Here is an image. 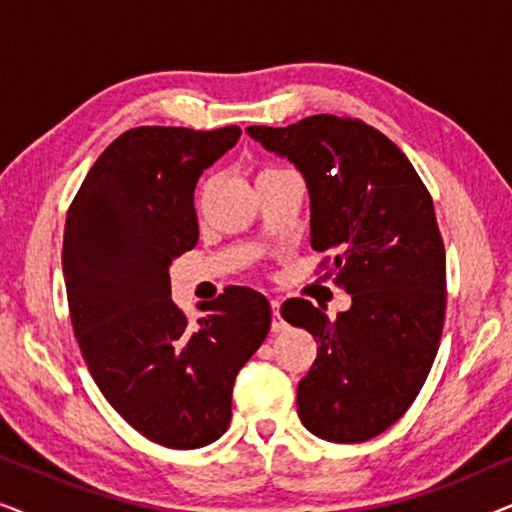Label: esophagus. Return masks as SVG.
<instances>
[{"label":"esophagus","mask_w":512,"mask_h":512,"mask_svg":"<svg viewBox=\"0 0 512 512\" xmlns=\"http://www.w3.org/2000/svg\"><path fill=\"white\" fill-rule=\"evenodd\" d=\"M270 305H272V333H282L286 328V321L282 319V314H279V305H282V300L272 298Z\"/></svg>","instance_id":"1"}]
</instances>
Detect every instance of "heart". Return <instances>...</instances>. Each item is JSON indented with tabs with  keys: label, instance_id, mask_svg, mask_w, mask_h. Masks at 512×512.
<instances>
[{
	"label": "heart",
	"instance_id": "b5f03b06",
	"mask_svg": "<svg viewBox=\"0 0 512 512\" xmlns=\"http://www.w3.org/2000/svg\"><path fill=\"white\" fill-rule=\"evenodd\" d=\"M270 170H279V167H270ZM270 170H263V172H270Z\"/></svg>",
	"mask_w": 512,
	"mask_h": 512
}]
</instances>
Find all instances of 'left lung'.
Instances as JSON below:
<instances>
[{"label": "left lung", "instance_id": "obj_1", "mask_svg": "<svg viewBox=\"0 0 512 512\" xmlns=\"http://www.w3.org/2000/svg\"><path fill=\"white\" fill-rule=\"evenodd\" d=\"M247 132L305 177L310 244L331 251L326 277L352 296L335 319L303 298L282 305L319 342L298 382V417L331 443H363L403 417L436 359L447 293L433 200L405 153L356 118Z\"/></svg>", "mask_w": 512, "mask_h": 512}]
</instances>
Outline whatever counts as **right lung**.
Segmentation results:
<instances>
[{"label":"right lung","instance_id":"obj_1","mask_svg":"<svg viewBox=\"0 0 512 512\" xmlns=\"http://www.w3.org/2000/svg\"><path fill=\"white\" fill-rule=\"evenodd\" d=\"M242 130L144 125L114 139L76 193L62 242L69 317L111 408L151 443L195 450L226 433L233 384L270 331L268 298L228 286L188 324L170 265L198 244L200 174Z\"/></svg>","mask_w":512,"mask_h":512}]
</instances>
